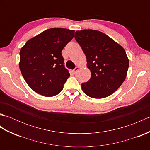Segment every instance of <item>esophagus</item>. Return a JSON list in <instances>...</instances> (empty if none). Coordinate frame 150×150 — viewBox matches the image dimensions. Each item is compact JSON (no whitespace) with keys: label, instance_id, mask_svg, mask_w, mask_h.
<instances>
[{"label":"esophagus","instance_id":"obj_1","mask_svg":"<svg viewBox=\"0 0 150 150\" xmlns=\"http://www.w3.org/2000/svg\"><path fill=\"white\" fill-rule=\"evenodd\" d=\"M79 67H76V68H75V69H73V73H74V74H76V73H77V71H79Z\"/></svg>","mask_w":150,"mask_h":150}]
</instances>
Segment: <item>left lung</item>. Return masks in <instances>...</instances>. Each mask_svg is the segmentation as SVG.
I'll return each instance as SVG.
<instances>
[{
	"label": "left lung",
	"instance_id": "left-lung-1",
	"mask_svg": "<svg viewBox=\"0 0 150 150\" xmlns=\"http://www.w3.org/2000/svg\"><path fill=\"white\" fill-rule=\"evenodd\" d=\"M75 40L86 57L91 76L81 84L84 93L103 98L116 91L125 80L129 59L125 50L106 34L97 30L77 31Z\"/></svg>",
	"mask_w": 150,
	"mask_h": 150
}]
</instances>
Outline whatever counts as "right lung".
<instances>
[{
    "label": "right lung",
    "mask_w": 150,
    "mask_h": 150,
    "mask_svg": "<svg viewBox=\"0 0 150 150\" xmlns=\"http://www.w3.org/2000/svg\"><path fill=\"white\" fill-rule=\"evenodd\" d=\"M74 33V30L65 28H50L21 47L19 68L26 83L36 93L53 97L62 90L70 75L63 64L61 52Z\"/></svg>",
    "instance_id": "add662e5"
}]
</instances>
